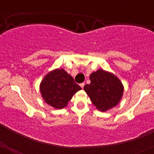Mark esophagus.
Returning <instances> with one entry per match:
<instances>
[{
    "instance_id": "34e87169",
    "label": "esophagus",
    "mask_w": 154,
    "mask_h": 154,
    "mask_svg": "<svg viewBox=\"0 0 154 154\" xmlns=\"http://www.w3.org/2000/svg\"><path fill=\"white\" fill-rule=\"evenodd\" d=\"M79 85H80V87H81V88H84L85 83H84V82H82V83H80V84H79Z\"/></svg>"
}]
</instances>
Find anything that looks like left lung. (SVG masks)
Segmentation results:
<instances>
[{"instance_id": "left-lung-1", "label": "left lung", "mask_w": 154, "mask_h": 154, "mask_svg": "<svg viewBox=\"0 0 154 154\" xmlns=\"http://www.w3.org/2000/svg\"><path fill=\"white\" fill-rule=\"evenodd\" d=\"M91 83L84 90L96 109L106 111L116 106L123 95L124 86L119 78L111 72L98 69L90 76Z\"/></svg>"}]
</instances>
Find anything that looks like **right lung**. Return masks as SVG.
I'll return each instance as SVG.
<instances>
[{"label": "right lung", "mask_w": 154, "mask_h": 154, "mask_svg": "<svg viewBox=\"0 0 154 154\" xmlns=\"http://www.w3.org/2000/svg\"><path fill=\"white\" fill-rule=\"evenodd\" d=\"M81 89L63 69L48 73L40 85V93L45 103L57 109L66 107L74 94Z\"/></svg>", "instance_id": "obj_1"}]
</instances>
